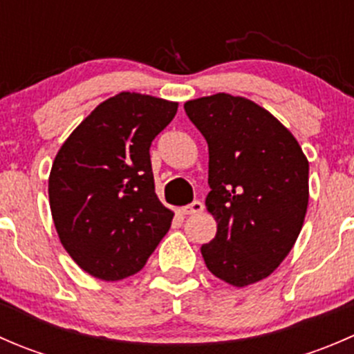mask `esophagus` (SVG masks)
<instances>
[{
  "mask_svg": "<svg viewBox=\"0 0 354 354\" xmlns=\"http://www.w3.org/2000/svg\"><path fill=\"white\" fill-rule=\"evenodd\" d=\"M203 210V203L200 202V200H194L192 203H188V205L181 207V214H185V216H194V214H198Z\"/></svg>",
  "mask_w": 354,
  "mask_h": 354,
  "instance_id": "esophagus-1",
  "label": "esophagus"
}]
</instances>
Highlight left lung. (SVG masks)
Here are the masks:
<instances>
[{"label":"left lung","instance_id":"left-lung-1","mask_svg":"<svg viewBox=\"0 0 354 354\" xmlns=\"http://www.w3.org/2000/svg\"><path fill=\"white\" fill-rule=\"evenodd\" d=\"M209 145L205 266L231 286L259 283L291 252L308 207V160L291 131L250 99L219 92L185 102Z\"/></svg>","mask_w":354,"mask_h":354}]
</instances>
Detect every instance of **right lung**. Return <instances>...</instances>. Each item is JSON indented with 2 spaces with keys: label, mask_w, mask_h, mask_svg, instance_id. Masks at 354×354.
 Returning <instances> with one entry per match:
<instances>
[{
  "label": "right lung",
  "mask_w": 354,
  "mask_h": 354,
  "mask_svg": "<svg viewBox=\"0 0 354 354\" xmlns=\"http://www.w3.org/2000/svg\"><path fill=\"white\" fill-rule=\"evenodd\" d=\"M178 102L121 92L101 102L66 138L49 174V205L62 245L102 281L137 274L174 214L156 195L152 140Z\"/></svg>",
  "instance_id": "add662e5"
}]
</instances>
